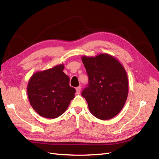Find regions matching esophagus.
Segmentation results:
<instances>
[{
	"label": "esophagus",
	"mask_w": 159,
	"mask_h": 159,
	"mask_svg": "<svg viewBox=\"0 0 159 159\" xmlns=\"http://www.w3.org/2000/svg\"><path fill=\"white\" fill-rule=\"evenodd\" d=\"M80 91H81V87L79 86V87L76 88V94H80Z\"/></svg>",
	"instance_id": "obj_1"
}]
</instances>
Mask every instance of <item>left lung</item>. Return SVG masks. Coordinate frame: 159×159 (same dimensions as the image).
<instances>
[{
    "label": "left lung",
    "instance_id": "8db88e82",
    "mask_svg": "<svg viewBox=\"0 0 159 159\" xmlns=\"http://www.w3.org/2000/svg\"><path fill=\"white\" fill-rule=\"evenodd\" d=\"M88 77V87L81 93L89 111L102 120L111 119L121 111L128 95L127 72L120 62L108 54L81 57Z\"/></svg>",
    "mask_w": 159,
    "mask_h": 159
}]
</instances>
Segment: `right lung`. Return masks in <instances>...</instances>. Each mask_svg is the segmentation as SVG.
Here are the masks:
<instances>
[{
  "label": "right lung",
  "mask_w": 159,
  "mask_h": 159,
  "mask_svg": "<svg viewBox=\"0 0 159 159\" xmlns=\"http://www.w3.org/2000/svg\"><path fill=\"white\" fill-rule=\"evenodd\" d=\"M64 64L37 71L29 80L28 99L35 111L44 118L60 117L75 97V89L70 86V78L63 71Z\"/></svg>",
  "instance_id": "right-lung-1"
}]
</instances>
